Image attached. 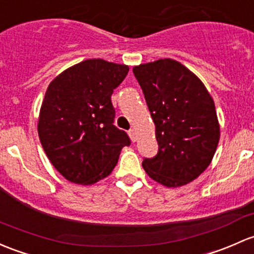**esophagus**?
<instances>
[{
	"label": "esophagus",
	"mask_w": 254,
	"mask_h": 254,
	"mask_svg": "<svg viewBox=\"0 0 254 254\" xmlns=\"http://www.w3.org/2000/svg\"><path fill=\"white\" fill-rule=\"evenodd\" d=\"M129 135H130V137H131V140L134 141V142L136 140H137V136H136V130L135 129H130L129 130Z\"/></svg>",
	"instance_id": "esophagus-1"
}]
</instances>
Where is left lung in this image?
I'll use <instances>...</instances> for the list:
<instances>
[{
  "mask_svg": "<svg viewBox=\"0 0 254 254\" xmlns=\"http://www.w3.org/2000/svg\"><path fill=\"white\" fill-rule=\"evenodd\" d=\"M156 125L158 153L142 167L167 188L191 183L207 169L217 151L220 127L214 101L185 65L170 58L132 69Z\"/></svg>",
  "mask_w": 254,
  "mask_h": 254,
  "instance_id": "8db88e82",
  "label": "left lung"
}]
</instances>
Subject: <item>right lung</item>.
<instances>
[{"instance_id": "obj_1", "label": "right lung", "mask_w": 254, "mask_h": 254, "mask_svg": "<svg viewBox=\"0 0 254 254\" xmlns=\"http://www.w3.org/2000/svg\"><path fill=\"white\" fill-rule=\"evenodd\" d=\"M129 71L103 60L80 62L51 81L40 109L39 132L53 167L70 183L92 185L108 176L129 136L114 123L113 90Z\"/></svg>"}]
</instances>
